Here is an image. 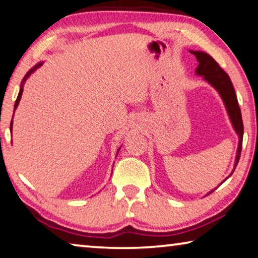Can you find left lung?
<instances>
[{
	"label": "left lung",
	"instance_id": "1",
	"mask_svg": "<svg viewBox=\"0 0 258 258\" xmlns=\"http://www.w3.org/2000/svg\"><path fill=\"white\" fill-rule=\"evenodd\" d=\"M190 52L191 54H194V56L196 57V59H198L199 62V67L196 69V73H198L199 76H203V78L208 81V83L211 84L216 89H217L224 101L225 107L227 109L228 116L231 118L233 127H234L235 132L238 133L239 136V147H238V153H236L235 165H234V169H235L240 159L241 148H242L243 122H242V117H241L238 99H236L235 91L234 88H233L232 81L227 73L219 67V64L216 62L210 55H208L203 51H190ZM233 172H234V170H233Z\"/></svg>",
	"mask_w": 258,
	"mask_h": 258
}]
</instances>
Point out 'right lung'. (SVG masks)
Returning a JSON list of instances; mask_svg holds the SVG:
<instances>
[{
    "instance_id": "1",
    "label": "right lung",
    "mask_w": 258,
    "mask_h": 258,
    "mask_svg": "<svg viewBox=\"0 0 258 258\" xmlns=\"http://www.w3.org/2000/svg\"><path fill=\"white\" fill-rule=\"evenodd\" d=\"M41 65H42V63H39L38 65H35V67H34L33 69H32V70L28 71V72H27V75H26L25 77H24V79H23V83H22V87H20V91H19V94H18V96H17V100H16V102H15V110H16V108L18 107V103H19V101H20V97H22V94H23V84L25 83V80L27 79L28 77H30L31 73L33 72V71H35L36 69H38L39 67H41ZM15 110H14V113H15ZM10 130H12V120H11V122H10Z\"/></svg>"
}]
</instances>
